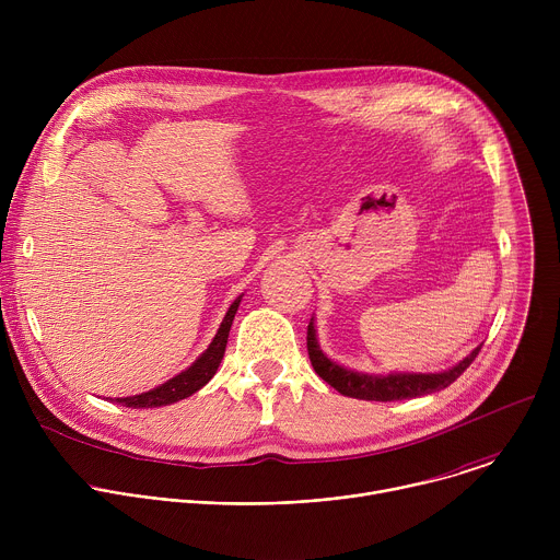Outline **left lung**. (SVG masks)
Returning <instances> with one entry per match:
<instances>
[{
	"mask_svg": "<svg viewBox=\"0 0 560 560\" xmlns=\"http://www.w3.org/2000/svg\"><path fill=\"white\" fill-rule=\"evenodd\" d=\"M478 350L476 348L469 357H465L458 365L452 370L439 372V374H387V376H372V374H359L352 370H346L330 361L322 350L316 346V332H314V322L310 318L307 326V354L312 361L314 372L322 376L326 383H330L337 392L352 396V398H363V401H401V398H415L423 396L430 392H439L454 383L476 359Z\"/></svg>",
	"mask_w": 560,
	"mask_h": 560,
	"instance_id": "left-lung-1",
	"label": "left lung"
}]
</instances>
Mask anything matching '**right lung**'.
Instances as JSON below:
<instances>
[{"mask_svg":"<svg viewBox=\"0 0 560 560\" xmlns=\"http://www.w3.org/2000/svg\"><path fill=\"white\" fill-rule=\"evenodd\" d=\"M238 301H242V296L234 299V303L228 307L223 322H221V328L214 335L210 348L186 372L177 374L168 383L159 385V387H154L150 392H143V394H137V396L117 398V404H121L126 408H132V410H139V408H162V406L177 404V401H182V398H186V396L195 394L197 389H201L214 376V372H217V368H219V363L223 359L228 335H230V326H232V318L236 314Z\"/></svg>","mask_w":560,"mask_h":560,"instance_id":"add662e5","label":"right lung"}]
</instances>
